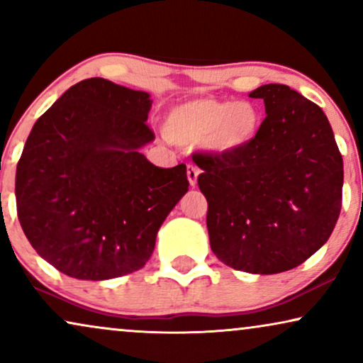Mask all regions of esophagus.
Here are the masks:
<instances>
[{"instance_id":"34e87169","label":"esophagus","mask_w":363,"mask_h":363,"mask_svg":"<svg viewBox=\"0 0 363 363\" xmlns=\"http://www.w3.org/2000/svg\"><path fill=\"white\" fill-rule=\"evenodd\" d=\"M198 175H200V170L195 165H188L186 168V177H188V182H190L191 186L196 185L198 182Z\"/></svg>"}]
</instances>
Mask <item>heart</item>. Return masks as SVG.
Masks as SVG:
<instances>
[{
  "label": "heart",
  "mask_w": 363,
  "mask_h": 363,
  "mask_svg": "<svg viewBox=\"0 0 363 363\" xmlns=\"http://www.w3.org/2000/svg\"><path fill=\"white\" fill-rule=\"evenodd\" d=\"M261 113L251 102L193 99L167 118V135L178 143H203L213 152L241 150L256 137Z\"/></svg>",
  "instance_id": "1"
}]
</instances>
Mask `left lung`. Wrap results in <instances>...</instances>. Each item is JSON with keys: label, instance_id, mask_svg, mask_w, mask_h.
Instances as JSON below:
<instances>
[{"label": "left lung", "instance_id": "left-lung-1", "mask_svg": "<svg viewBox=\"0 0 363 363\" xmlns=\"http://www.w3.org/2000/svg\"><path fill=\"white\" fill-rule=\"evenodd\" d=\"M266 118L241 150L193 158L208 201L206 226L218 259L238 271L277 274L302 264L334 231L344 163L317 104L284 84L250 94Z\"/></svg>", "mask_w": 363, "mask_h": 363}]
</instances>
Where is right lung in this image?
<instances>
[{"label":"right lung","mask_w":363,"mask_h":363,"mask_svg":"<svg viewBox=\"0 0 363 363\" xmlns=\"http://www.w3.org/2000/svg\"><path fill=\"white\" fill-rule=\"evenodd\" d=\"M150 94L91 77L34 123L16 168V208L31 246L57 271L104 281L145 266L186 167H155L140 148Z\"/></svg>","instance_id":"right-lung-1"}]
</instances>
